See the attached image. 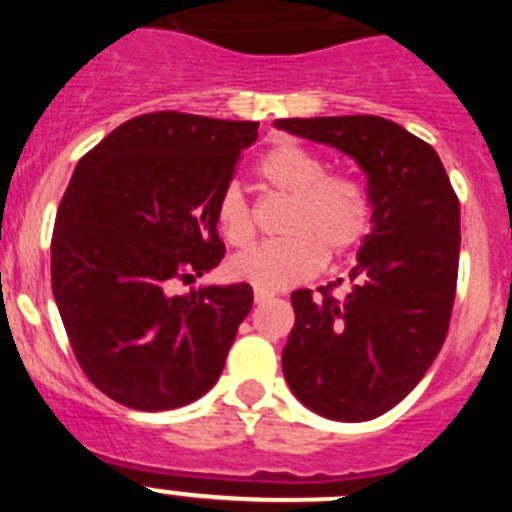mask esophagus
I'll list each match as a JSON object with an SVG mask.
<instances>
[{
    "label": "esophagus",
    "mask_w": 512,
    "mask_h": 512,
    "mask_svg": "<svg viewBox=\"0 0 512 512\" xmlns=\"http://www.w3.org/2000/svg\"><path fill=\"white\" fill-rule=\"evenodd\" d=\"M271 297H274V292H266V289H256V292H253V300H256V305H264V302H269Z\"/></svg>",
    "instance_id": "1"
}]
</instances>
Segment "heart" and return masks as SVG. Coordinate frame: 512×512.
<instances>
[{
	"label": "heart",
	"instance_id": "obj_1",
	"mask_svg": "<svg viewBox=\"0 0 512 512\" xmlns=\"http://www.w3.org/2000/svg\"><path fill=\"white\" fill-rule=\"evenodd\" d=\"M259 179L289 197L279 233L233 256L230 274L256 289L277 292L312 277L325 261L354 251L369 233L372 207L364 187L346 174H328V164L300 143H279L259 161ZM217 228L230 246L253 238V215L238 184H228L215 202Z\"/></svg>",
	"mask_w": 512,
	"mask_h": 512
}]
</instances>
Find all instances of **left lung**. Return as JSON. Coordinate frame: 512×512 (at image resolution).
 Listing matches in <instances>:
<instances>
[{"label":"left lung","instance_id":"1","mask_svg":"<svg viewBox=\"0 0 512 512\" xmlns=\"http://www.w3.org/2000/svg\"><path fill=\"white\" fill-rule=\"evenodd\" d=\"M351 156L366 174L372 233L343 300L292 292L295 328L282 351L289 390L312 413L361 423L413 392L449 333L459 274V200L425 140L377 115L274 122Z\"/></svg>","mask_w":512,"mask_h":512}]
</instances>
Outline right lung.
Instances as JSON below:
<instances>
[{"label":"right lung","instance_id":"1","mask_svg":"<svg viewBox=\"0 0 512 512\" xmlns=\"http://www.w3.org/2000/svg\"><path fill=\"white\" fill-rule=\"evenodd\" d=\"M256 135L259 122L151 112L76 164L53 228V297L89 382L125 408H182L223 372L251 284H174L223 261L217 194Z\"/></svg>","mask_w":512,"mask_h":512}]
</instances>
